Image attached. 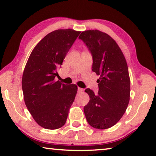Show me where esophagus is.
<instances>
[{"label": "esophagus", "instance_id": "esophagus-1", "mask_svg": "<svg viewBox=\"0 0 156 156\" xmlns=\"http://www.w3.org/2000/svg\"><path fill=\"white\" fill-rule=\"evenodd\" d=\"M83 90L82 88L78 87V92H79V93H81V92H82Z\"/></svg>", "mask_w": 156, "mask_h": 156}]
</instances>
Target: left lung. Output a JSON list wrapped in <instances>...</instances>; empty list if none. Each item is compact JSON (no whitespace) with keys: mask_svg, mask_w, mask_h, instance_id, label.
Wrapping results in <instances>:
<instances>
[{"mask_svg":"<svg viewBox=\"0 0 156 156\" xmlns=\"http://www.w3.org/2000/svg\"><path fill=\"white\" fill-rule=\"evenodd\" d=\"M93 55V70L99 76V91L85 92L90 100L83 111L88 123L97 129H106L119 121L130 100V77L123 52L115 41L98 30H86L79 37Z\"/></svg>","mask_w":156,"mask_h":156,"instance_id":"1","label":"left lung"}]
</instances>
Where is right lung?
Segmentation results:
<instances>
[{"label":"right lung","instance_id":"add662e5","mask_svg":"<svg viewBox=\"0 0 156 156\" xmlns=\"http://www.w3.org/2000/svg\"><path fill=\"white\" fill-rule=\"evenodd\" d=\"M72 29H59L47 34L32 51L22 76L25 104L34 121L46 129L65 124L77 93L75 84L55 81L57 68L80 34Z\"/></svg>","mask_w":156,"mask_h":156}]
</instances>
